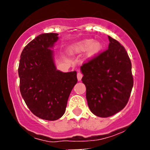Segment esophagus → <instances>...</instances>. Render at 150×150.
<instances>
[{
	"label": "esophagus",
	"mask_w": 150,
	"mask_h": 150,
	"mask_svg": "<svg viewBox=\"0 0 150 150\" xmlns=\"http://www.w3.org/2000/svg\"><path fill=\"white\" fill-rule=\"evenodd\" d=\"M83 75H82V74L80 73V72H78L77 74V80H78V81H80L81 80H82V77Z\"/></svg>",
	"instance_id": "34e87169"
}]
</instances>
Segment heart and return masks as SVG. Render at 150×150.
Masks as SVG:
<instances>
[{
    "label": "heart",
    "instance_id": "b5f03b06",
    "mask_svg": "<svg viewBox=\"0 0 150 150\" xmlns=\"http://www.w3.org/2000/svg\"><path fill=\"white\" fill-rule=\"evenodd\" d=\"M102 48V44L99 41L94 42L92 39H86L70 46V51L72 53H80L87 51V57L93 58L101 52Z\"/></svg>",
    "mask_w": 150,
    "mask_h": 150
}]
</instances>
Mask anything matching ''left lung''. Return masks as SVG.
<instances>
[{
	"mask_svg": "<svg viewBox=\"0 0 150 150\" xmlns=\"http://www.w3.org/2000/svg\"><path fill=\"white\" fill-rule=\"evenodd\" d=\"M106 51L80 67L90 111L106 118L126 106L132 86V65L125 48L108 36Z\"/></svg>",
	"mask_w": 150,
	"mask_h": 150,
	"instance_id": "8db88e82",
	"label": "left lung"
}]
</instances>
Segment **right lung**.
Returning a JSON list of instances; mask_svg holds the SVG:
<instances>
[{
    "mask_svg": "<svg viewBox=\"0 0 150 150\" xmlns=\"http://www.w3.org/2000/svg\"><path fill=\"white\" fill-rule=\"evenodd\" d=\"M58 34H39L24 48L18 74L22 97L36 116L56 120L63 116L70 92L77 82V72L56 69L53 49Z\"/></svg>",
    "mask_w": 150,
    "mask_h": 150,
    "instance_id": "add662e5",
    "label": "right lung"
}]
</instances>
